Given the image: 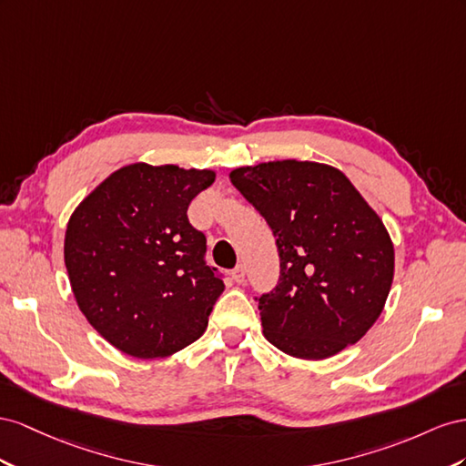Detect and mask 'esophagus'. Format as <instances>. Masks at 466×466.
I'll list each match as a JSON object with an SVG mask.
<instances>
[{
  "label": "esophagus",
  "instance_id": "1",
  "mask_svg": "<svg viewBox=\"0 0 466 466\" xmlns=\"http://www.w3.org/2000/svg\"><path fill=\"white\" fill-rule=\"evenodd\" d=\"M232 281L238 283V285H242L246 281V268L242 263L236 265V268L232 269Z\"/></svg>",
  "mask_w": 466,
  "mask_h": 466
}]
</instances>
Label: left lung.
I'll list each match as a JSON object with an SVG mask.
<instances>
[{
    "instance_id": "left-lung-1",
    "label": "left lung",
    "mask_w": 466,
    "mask_h": 466,
    "mask_svg": "<svg viewBox=\"0 0 466 466\" xmlns=\"http://www.w3.org/2000/svg\"><path fill=\"white\" fill-rule=\"evenodd\" d=\"M230 181L277 238L281 275L258 299L263 336L312 361L361 339L390 292L394 246L353 183L299 159L236 167Z\"/></svg>"
}]
</instances>
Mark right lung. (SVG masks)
I'll list each match as a JSON object with an SVG mask.
<instances>
[{
  "instance_id": "add662e5",
  "label": "right lung",
  "mask_w": 466,
  "mask_h": 466,
  "mask_svg": "<svg viewBox=\"0 0 466 466\" xmlns=\"http://www.w3.org/2000/svg\"><path fill=\"white\" fill-rule=\"evenodd\" d=\"M212 169L128 164L103 179L66 226L64 263L79 310L113 348L174 355L205 334L224 290L187 218Z\"/></svg>"
}]
</instances>
